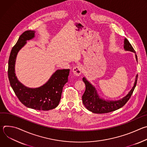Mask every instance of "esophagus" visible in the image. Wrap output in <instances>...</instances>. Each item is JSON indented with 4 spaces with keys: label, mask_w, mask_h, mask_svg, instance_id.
Masks as SVG:
<instances>
[{
    "label": "esophagus",
    "mask_w": 147,
    "mask_h": 147,
    "mask_svg": "<svg viewBox=\"0 0 147 147\" xmlns=\"http://www.w3.org/2000/svg\"><path fill=\"white\" fill-rule=\"evenodd\" d=\"M73 74L76 76H79L80 75H81V73H82V69L81 67L80 66H76L73 68Z\"/></svg>",
    "instance_id": "1"
}]
</instances>
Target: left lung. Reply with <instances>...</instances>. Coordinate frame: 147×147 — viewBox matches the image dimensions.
Segmentation results:
<instances>
[{
	"label": "left lung",
	"mask_w": 147,
	"mask_h": 147,
	"mask_svg": "<svg viewBox=\"0 0 147 147\" xmlns=\"http://www.w3.org/2000/svg\"><path fill=\"white\" fill-rule=\"evenodd\" d=\"M124 48L126 51L136 53L135 50L127 39H125L124 40ZM136 57L137 60H138L137 55H136ZM82 81L86 84V91L82 96V100L83 104L84 105V106L88 111L92 112V113L102 114L111 112L117 110L123 107L127 102L132 95L134 88L136 86L137 76H136L134 87L129 92V93L123 98L115 101L105 100L104 99L99 98L95 87H94L92 85H91L84 77L82 78Z\"/></svg>",
	"instance_id": "left-lung-1"
}]
</instances>
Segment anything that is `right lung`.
I'll return each mask as SVG.
<instances>
[{
  "instance_id": "obj_1",
  "label": "right lung",
  "mask_w": 147,
  "mask_h": 147,
  "mask_svg": "<svg viewBox=\"0 0 147 147\" xmlns=\"http://www.w3.org/2000/svg\"><path fill=\"white\" fill-rule=\"evenodd\" d=\"M34 33L35 31L30 30L24 32L13 47L9 59L8 77L15 94L24 106L39 111H49L59 105L63 88L68 81L70 70H57L45 84L36 88H27L18 81L14 73L17 54L26 40L34 37Z\"/></svg>"
}]
</instances>
